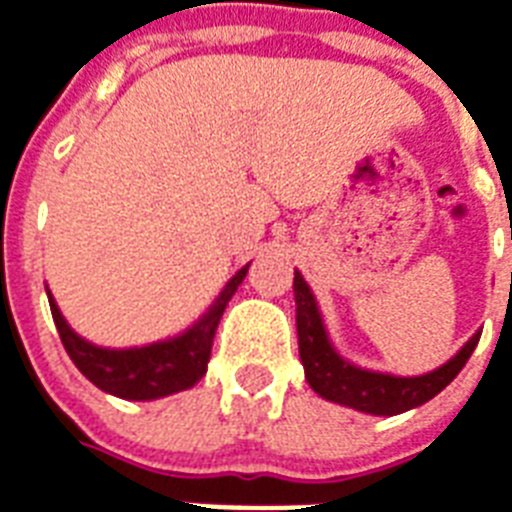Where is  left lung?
I'll return each mask as SVG.
<instances>
[{
	"label": "left lung",
	"mask_w": 512,
	"mask_h": 512,
	"mask_svg": "<svg viewBox=\"0 0 512 512\" xmlns=\"http://www.w3.org/2000/svg\"><path fill=\"white\" fill-rule=\"evenodd\" d=\"M294 302H297L299 360L305 365L307 384L313 386L323 400L355 407L360 413L397 415L410 410V407L429 402L463 371V365L473 355L481 336H473L450 363H444L434 373L415 378H397L389 376V373L355 368V365L336 355L331 342H328L313 292H310V286L305 284V278L299 273H294Z\"/></svg>",
	"instance_id": "1"
}]
</instances>
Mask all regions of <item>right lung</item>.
<instances>
[{"mask_svg":"<svg viewBox=\"0 0 512 512\" xmlns=\"http://www.w3.org/2000/svg\"><path fill=\"white\" fill-rule=\"evenodd\" d=\"M247 268L239 270L228 281L213 307L186 334L170 342L136 347V350H102V347L83 342L76 331H70L52 297H49V307H52L54 326L60 331L65 352L91 384L123 400H157V397L184 392L205 376L220 315L226 310L228 299L234 297L236 286L247 276Z\"/></svg>","mask_w":512,"mask_h":512,"instance_id":"right-lung-1","label":"right lung"}]
</instances>
